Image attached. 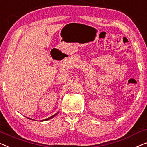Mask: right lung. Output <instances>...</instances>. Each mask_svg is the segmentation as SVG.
<instances>
[{
    "label": "right lung",
    "mask_w": 147,
    "mask_h": 147,
    "mask_svg": "<svg viewBox=\"0 0 147 147\" xmlns=\"http://www.w3.org/2000/svg\"><path fill=\"white\" fill-rule=\"evenodd\" d=\"M57 114V113H55V114H54L53 115H52V116H51V117H48L47 118V119H43V120H42V121H47V120H49V119H51V118H53V117H55V116ZM28 119H30V118H28Z\"/></svg>",
    "instance_id": "add662e5"
}]
</instances>
